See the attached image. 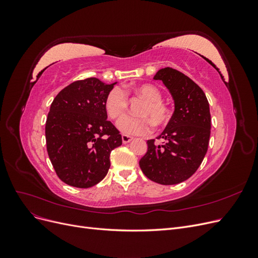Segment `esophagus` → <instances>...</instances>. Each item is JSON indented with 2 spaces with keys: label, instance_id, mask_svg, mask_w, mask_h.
<instances>
[{
  "label": "esophagus",
  "instance_id": "34e87169",
  "mask_svg": "<svg viewBox=\"0 0 258 258\" xmlns=\"http://www.w3.org/2000/svg\"><path fill=\"white\" fill-rule=\"evenodd\" d=\"M121 140H122V143H123V144H127V143L131 142L132 140H134V138H132V137H129V136H124V135H122V136H121Z\"/></svg>",
  "mask_w": 258,
  "mask_h": 258
}]
</instances>
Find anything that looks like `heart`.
I'll list each match as a JSON object with an SVG mask.
<instances>
[{
	"label": "heart",
	"instance_id": "heart-1",
	"mask_svg": "<svg viewBox=\"0 0 258 258\" xmlns=\"http://www.w3.org/2000/svg\"><path fill=\"white\" fill-rule=\"evenodd\" d=\"M134 93L144 100L138 110V117L123 116L117 121V128L124 136H141L148 134L154 127L166 124L170 119V108L162 102V95L158 87L152 84L139 85ZM104 107L111 119H117L124 114L128 107V100L120 88H113L104 101Z\"/></svg>",
	"mask_w": 258,
	"mask_h": 258
}]
</instances>
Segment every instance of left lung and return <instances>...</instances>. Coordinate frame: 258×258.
I'll return each mask as SVG.
<instances>
[{
    "label": "left lung",
    "mask_w": 258,
    "mask_h": 258,
    "mask_svg": "<svg viewBox=\"0 0 258 258\" xmlns=\"http://www.w3.org/2000/svg\"><path fill=\"white\" fill-rule=\"evenodd\" d=\"M154 80L168 88L174 112L158 137L165 142L160 145L148 140L139 165L151 181L174 185L189 178L205 158L211 134L210 107L204 90L175 69H160Z\"/></svg>",
    "instance_id": "left-lung-1"
}]
</instances>
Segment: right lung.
Returning a JSON list of instances; mask_svg holds the SVG:
<instances>
[{"label":"right lung","instance_id":"right-lung-1","mask_svg":"<svg viewBox=\"0 0 258 258\" xmlns=\"http://www.w3.org/2000/svg\"><path fill=\"white\" fill-rule=\"evenodd\" d=\"M96 77L62 89L50 105L45 136L49 159L62 182L88 188L105 177L121 136L107 120L104 101L113 88Z\"/></svg>","mask_w":258,"mask_h":258}]
</instances>
